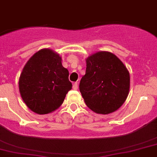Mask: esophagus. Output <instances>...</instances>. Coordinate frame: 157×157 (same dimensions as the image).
Masks as SVG:
<instances>
[{
  "instance_id": "obj_1",
  "label": "esophagus",
  "mask_w": 157,
  "mask_h": 157,
  "mask_svg": "<svg viewBox=\"0 0 157 157\" xmlns=\"http://www.w3.org/2000/svg\"><path fill=\"white\" fill-rule=\"evenodd\" d=\"M73 89L77 90V88H78V83H77V82H75L74 84H73Z\"/></svg>"
}]
</instances>
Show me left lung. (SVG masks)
Returning <instances> with one entry per match:
<instances>
[{
  "label": "left lung",
  "instance_id": "obj_1",
  "mask_svg": "<svg viewBox=\"0 0 157 157\" xmlns=\"http://www.w3.org/2000/svg\"><path fill=\"white\" fill-rule=\"evenodd\" d=\"M86 64L79 88L88 107L103 114L117 111L129 94V71L117 56L107 51L92 54Z\"/></svg>",
  "mask_w": 157,
  "mask_h": 157
}]
</instances>
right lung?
<instances>
[{
  "mask_svg": "<svg viewBox=\"0 0 157 157\" xmlns=\"http://www.w3.org/2000/svg\"><path fill=\"white\" fill-rule=\"evenodd\" d=\"M72 86L62 58L50 49L35 53L24 65L19 80L22 99L30 110L39 114L57 110Z\"/></svg>",
  "mask_w": 157,
  "mask_h": 157,
  "instance_id": "obj_1",
  "label": "right lung"
}]
</instances>
